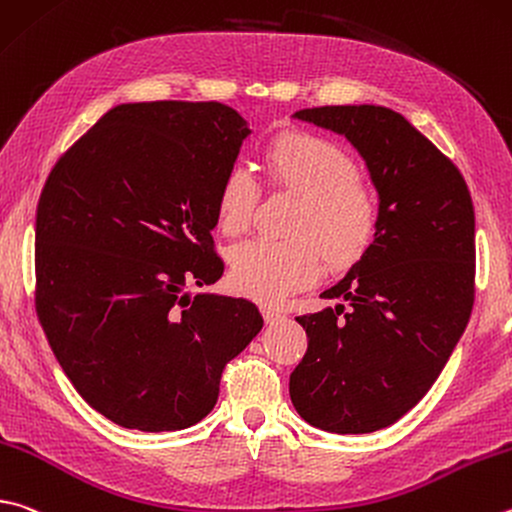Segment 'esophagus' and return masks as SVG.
Returning <instances> with one entry per match:
<instances>
[{"instance_id": "34e87169", "label": "esophagus", "mask_w": 512, "mask_h": 512, "mask_svg": "<svg viewBox=\"0 0 512 512\" xmlns=\"http://www.w3.org/2000/svg\"><path fill=\"white\" fill-rule=\"evenodd\" d=\"M262 313H264V318H266V322H268V324L282 322V320L286 318V315H284L280 309H275V306H264Z\"/></svg>"}]
</instances>
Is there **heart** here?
Listing matches in <instances>:
<instances>
[{
  "instance_id": "heart-1",
  "label": "heart",
  "mask_w": 512,
  "mask_h": 512,
  "mask_svg": "<svg viewBox=\"0 0 512 512\" xmlns=\"http://www.w3.org/2000/svg\"><path fill=\"white\" fill-rule=\"evenodd\" d=\"M264 170L273 188L300 197L288 241L250 239L230 250L232 282L268 304L320 280L324 257L347 266L365 255L378 228V199L338 143L309 132H284L268 143ZM259 183L246 165H232L215 194V217L226 235L253 219Z\"/></svg>"
}]
</instances>
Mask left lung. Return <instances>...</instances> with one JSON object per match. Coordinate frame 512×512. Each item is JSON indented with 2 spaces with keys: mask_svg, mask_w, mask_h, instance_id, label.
<instances>
[{
  "mask_svg": "<svg viewBox=\"0 0 512 512\" xmlns=\"http://www.w3.org/2000/svg\"><path fill=\"white\" fill-rule=\"evenodd\" d=\"M295 118L360 152L378 190V228L360 262L320 295L349 311L295 318L309 347L288 392L313 427L376 432L427 394L470 320L475 208L457 165L396 111L331 105Z\"/></svg>",
  "mask_w": 512,
  "mask_h": 512,
  "instance_id": "1",
  "label": "left lung"
}]
</instances>
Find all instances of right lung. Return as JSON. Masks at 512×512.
<instances>
[{
    "instance_id": "add662e5",
    "label": "right lung",
    "mask_w": 512,
    "mask_h": 512,
    "mask_svg": "<svg viewBox=\"0 0 512 512\" xmlns=\"http://www.w3.org/2000/svg\"><path fill=\"white\" fill-rule=\"evenodd\" d=\"M250 134L221 102L118 105L46 179L35 217V311L78 394L120 427L206 418L228 362L262 331L215 284V194Z\"/></svg>"
}]
</instances>
